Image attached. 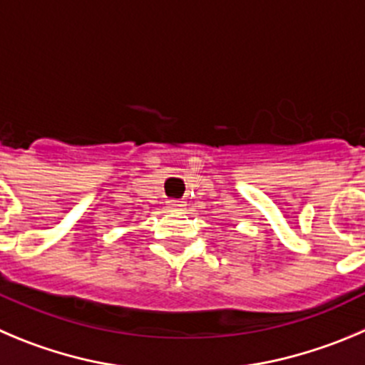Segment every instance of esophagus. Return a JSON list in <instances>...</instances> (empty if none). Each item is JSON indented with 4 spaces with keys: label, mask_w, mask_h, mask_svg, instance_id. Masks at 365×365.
<instances>
[{
    "label": "esophagus",
    "mask_w": 365,
    "mask_h": 365,
    "mask_svg": "<svg viewBox=\"0 0 365 365\" xmlns=\"http://www.w3.org/2000/svg\"><path fill=\"white\" fill-rule=\"evenodd\" d=\"M183 205H185V203L178 202V200H169V202H167V207H169V209H171V210L183 209Z\"/></svg>",
    "instance_id": "34e87169"
}]
</instances>
